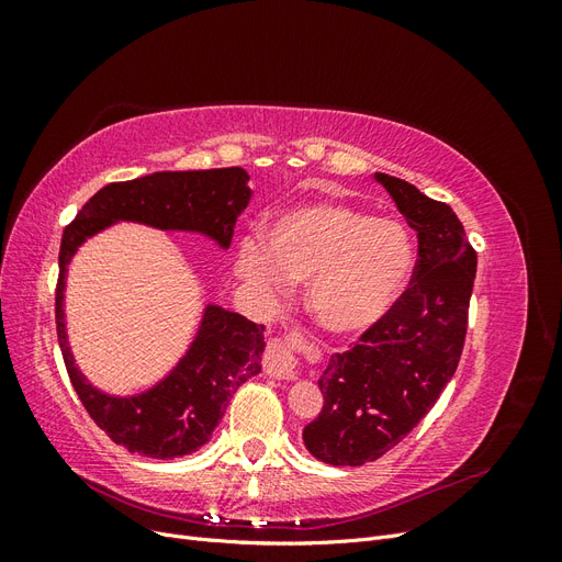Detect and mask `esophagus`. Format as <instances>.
<instances>
[{
    "mask_svg": "<svg viewBox=\"0 0 562 562\" xmlns=\"http://www.w3.org/2000/svg\"><path fill=\"white\" fill-rule=\"evenodd\" d=\"M300 333L288 330L283 337H277L274 342L269 345L267 359H265V372L274 380H295L297 378V347Z\"/></svg>",
    "mask_w": 562,
    "mask_h": 562,
    "instance_id": "1",
    "label": "esophagus"
}]
</instances>
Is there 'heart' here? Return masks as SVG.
<instances>
[{
    "mask_svg": "<svg viewBox=\"0 0 562 562\" xmlns=\"http://www.w3.org/2000/svg\"><path fill=\"white\" fill-rule=\"evenodd\" d=\"M415 246L389 217L321 201L281 215L265 248L244 241L239 271L260 285L307 283V310L323 330L363 333L396 304L411 279Z\"/></svg>",
    "mask_w": 562,
    "mask_h": 562,
    "instance_id": "heart-1",
    "label": "heart"
}]
</instances>
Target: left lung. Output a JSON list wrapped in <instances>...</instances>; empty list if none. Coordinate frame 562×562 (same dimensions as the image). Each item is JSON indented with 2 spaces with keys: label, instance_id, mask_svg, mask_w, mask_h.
Listing matches in <instances>:
<instances>
[{
  "label": "left lung",
  "instance_id": "obj_1",
  "mask_svg": "<svg viewBox=\"0 0 562 562\" xmlns=\"http://www.w3.org/2000/svg\"><path fill=\"white\" fill-rule=\"evenodd\" d=\"M375 180L417 232V262L394 307L318 380L323 407L302 440L333 467L375 462L431 411L462 356L475 279V250L448 203L394 176Z\"/></svg>",
  "mask_w": 562,
  "mask_h": 562
}]
</instances>
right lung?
Segmentation results:
<instances>
[{"mask_svg":"<svg viewBox=\"0 0 562 562\" xmlns=\"http://www.w3.org/2000/svg\"><path fill=\"white\" fill-rule=\"evenodd\" d=\"M244 168L164 171L105 184L83 203L63 232L56 285V328L67 375L91 419L116 446L155 459L196 452L209 443L232 394L262 370V323L223 307H206L196 339L171 375L145 394L116 398L93 389L77 370L65 335V271L77 248L116 220L157 229L201 232L227 248L239 213L248 206Z\"/></svg>","mask_w":562,"mask_h":562,"instance_id":"right-lung-1","label":"right lung"}]
</instances>
